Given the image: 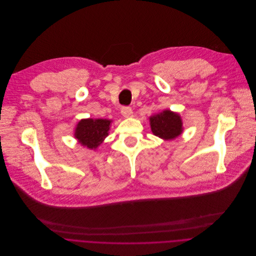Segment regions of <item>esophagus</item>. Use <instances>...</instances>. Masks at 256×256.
I'll return each instance as SVG.
<instances>
[{
	"instance_id": "esophagus-1",
	"label": "esophagus",
	"mask_w": 256,
	"mask_h": 256,
	"mask_svg": "<svg viewBox=\"0 0 256 256\" xmlns=\"http://www.w3.org/2000/svg\"><path fill=\"white\" fill-rule=\"evenodd\" d=\"M121 114H122V116L125 117V118H131V117L133 116V111H132V109L129 108V107H123V108L121 109Z\"/></svg>"
}]
</instances>
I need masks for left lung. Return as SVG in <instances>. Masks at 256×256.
Masks as SVG:
<instances>
[{"label":"left lung","instance_id":"left-lung-1","mask_svg":"<svg viewBox=\"0 0 256 256\" xmlns=\"http://www.w3.org/2000/svg\"><path fill=\"white\" fill-rule=\"evenodd\" d=\"M151 132L164 140H174L184 132L182 120L178 112L164 110L149 117Z\"/></svg>","mask_w":256,"mask_h":256}]
</instances>
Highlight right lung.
<instances>
[{"label":"right lung","mask_w":256,"mask_h":256,"mask_svg":"<svg viewBox=\"0 0 256 256\" xmlns=\"http://www.w3.org/2000/svg\"><path fill=\"white\" fill-rule=\"evenodd\" d=\"M112 122L108 119H82L76 126L74 138L84 147L96 150L109 135Z\"/></svg>","instance_id":"right-lung-1"}]
</instances>
